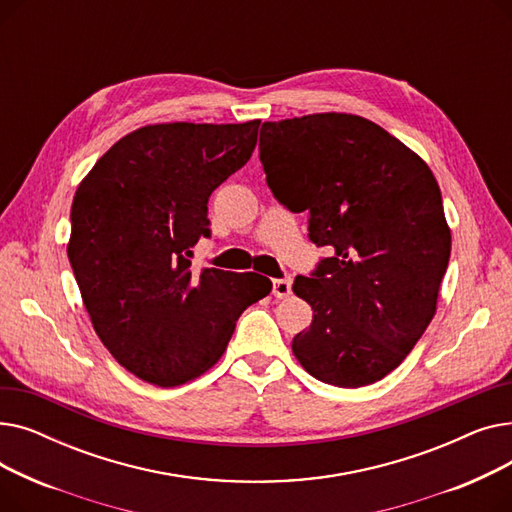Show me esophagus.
<instances>
[{
    "instance_id": "1",
    "label": "esophagus",
    "mask_w": 512,
    "mask_h": 512,
    "mask_svg": "<svg viewBox=\"0 0 512 512\" xmlns=\"http://www.w3.org/2000/svg\"><path fill=\"white\" fill-rule=\"evenodd\" d=\"M272 292H274V297H278V299H286L288 294L292 292V278H290V276H286V278H278V280H274V288H272Z\"/></svg>"
}]
</instances>
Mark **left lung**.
<instances>
[{
	"label": "left lung",
	"instance_id": "left-lung-1",
	"mask_svg": "<svg viewBox=\"0 0 512 512\" xmlns=\"http://www.w3.org/2000/svg\"><path fill=\"white\" fill-rule=\"evenodd\" d=\"M259 159L280 205L330 247L292 290L313 309L292 353L313 378L359 388L396 369L432 321L450 259L440 186L382 126L351 114L263 122Z\"/></svg>",
	"mask_w": 512,
	"mask_h": 512
}]
</instances>
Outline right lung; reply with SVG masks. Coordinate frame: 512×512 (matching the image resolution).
<instances>
[{
    "label": "right lung",
    "mask_w": 512,
    "mask_h": 512,
    "mask_svg": "<svg viewBox=\"0 0 512 512\" xmlns=\"http://www.w3.org/2000/svg\"><path fill=\"white\" fill-rule=\"evenodd\" d=\"M259 120L155 124L126 134L78 186L68 259L93 328L137 378L178 386L222 357L234 324L267 297L257 274L191 270L207 201L247 164Z\"/></svg>",
    "instance_id": "1"
}]
</instances>
